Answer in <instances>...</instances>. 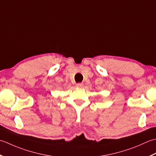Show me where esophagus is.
<instances>
[{
    "label": "esophagus",
    "mask_w": 156,
    "mask_h": 156,
    "mask_svg": "<svg viewBox=\"0 0 156 156\" xmlns=\"http://www.w3.org/2000/svg\"><path fill=\"white\" fill-rule=\"evenodd\" d=\"M76 86H77V87H82L83 86V84L82 83H78L76 84Z\"/></svg>",
    "instance_id": "1"
}]
</instances>
